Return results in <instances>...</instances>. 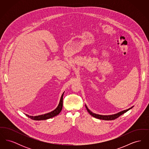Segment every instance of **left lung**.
<instances>
[{
  "instance_id": "8db88e82",
  "label": "left lung",
  "mask_w": 149,
  "mask_h": 149,
  "mask_svg": "<svg viewBox=\"0 0 149 149\" xmlns=\"http://www.w3.org/2000/svg\"><path fill=\"white\" fill-rule=\"evenodd\" d=\"M85 107L86 108V110L88 111V112L89 113V114L93 116V117H95L96 118H98L99 120H114L116 118H117L118 117H119L120 116H121L122 114L126 113V112H127L128 111H129L130 109H131V108H133V107L128 108L126 110H124V111H122L121 112H120L114 114H111V115H100V114H98L94 113H93L92 111H91L87 107V106L85 105Z\"/></svg>"
}]
</instances>
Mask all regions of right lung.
I'll return each mask as SVG.
<instances>
[{"label":"right lung","instance_id":"add662e5","mask_svg":"<svg viewBox=\"0 0 149 149\" xmlns=\"http://www.w3.org/2000/svg\"><path fill=\"white\" fill-rule=\"evenodd\" d=\"M64 92L63 93L60 100L59 102V104L58 105V106L55 109H54V111H51V112L47 113L44 114L42 115H39V116H29L28 114H26L28 117L30 118L32 120H47L49 118H51L55 116H56L57 115H58V114L60 113V112L62 110L63 108V95H64Z\"/></svg>","mask_w":149,"mask_h":149}]
</instances>
